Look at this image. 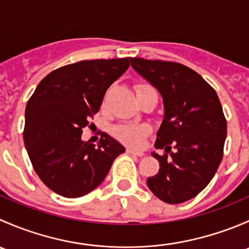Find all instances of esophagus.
Returning a JSON list of instances; mask_svg holds the SVG:
<instances>
[{
    "instance_id": "esophagus-1",
    "label": "esophagus",
    "mask_w": 249,
    "mask_h": 249,
    "mask_svg": "<svg viewBox=\"0 0 249 249\" xmlns=\"http://www.w3.org/2000/svg\"><path fill=\"white\" fill-rule=\"evenodd\" d=\"M126 152L129 153V154L135 155V157H143V155H144V153H143V152H139V150L131 149V148H127Z\"/></svg>"
}]
</instances>
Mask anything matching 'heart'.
<instances>
[{"label": "heart", "instance_id": "heart-1", "mask_svg": "<svg viewBox=\"0 0 249 249\" xmlns=\"http://www.w3.org/2000/svg\"><path fill=\"white\" fill-rule=\"evenodd\" d=\"M149 84H137L135 87L137 92L144 89H149ZM149 126L144 124H119L113 127V135L117 137L120 142L125 143L132 148H141L144 144V141L149 135Z\"/></svg>", "mask_w": 249, "mask_h": 249}]
</instances>
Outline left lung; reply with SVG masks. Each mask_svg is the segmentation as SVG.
Here are the masks:
<instances>
[{"mask_svg": "<svg viewBox=\"0 0 249 249\" xmlns=\"http://www.w3.org/2000/svg\"><path fill=\"white\" fill-rule=\"evenodd\" d=\"M131 66L161 94L164 120L152 153L159 172L148 188L166 203L201 193L217 172L227 139V119L215 90L197 72L178 62L131 57Z\"/></svg>", "mask_w": 249, "mask_h": 249, "instance_id": "1", "label": "left lung"}]
</instances>
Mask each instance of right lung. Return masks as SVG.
<instances>
[{
    "instance_id": "1",
    "label": "right lung",
    "mask_w": 249,
    "mask_h": 249,
    "mask_svg": "<svg viewBox=\"0 0 249 249\" xmlns=\"http://www.w3.org/2000/svg\"><path fill=\"white\" fill-rule=\"evenodd\" d=\"M129 66V57H124L59 67L39 82L27 101L25 147L35 172L56 194L71 199L87 195L125 152L105 132L97 145L80 136L100 110L107 89Z\"/></svg>"
}]
</instances>
